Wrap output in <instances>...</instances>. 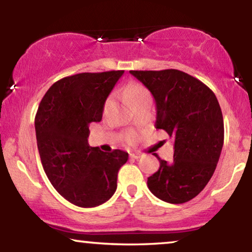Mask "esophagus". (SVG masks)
<instances>
[{
	"mask_svg": "<svg viewBox=\"0 0 252 252\" xmlns=\"http://www.w3.org/2000/svg\"><path fill=\"white\" fill-rule=\"evenodd\" d=\"M141 156H142V155H141L140 153H131V154H130V158H135V160H137V158H140Z\"/></svg>",
	"mask_w": 252,
	"mask_h": 252,
	"instance_id": "1",
	"label": "esophagus"
}]
</instances>
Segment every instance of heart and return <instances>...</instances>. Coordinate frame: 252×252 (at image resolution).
<instances>
[{"label": "heart", "instance_id": "b5f03b06", "mask_svg": "<svg viewBox=\"0 0 252 252\" xmlns=\"http://www.w3.org/2000/svg\"><path fill=\"white\" fill-rule=\"evenodd\" d=\"M120 94L122 96L124 99L128 100L132 104V105H136V104L143 102V100L146 99H150V94L149 91L144 88L143 85H141V84H131V85H128V86H124L120 90ZM112 102V98L109 97L108 99H106V103L105 105L108 106L110 103ZM126 141L130 144H132L136 141V135L134 132L129 131L126 134Z\"/></svg>", "mask_w": 252, "mask_h": 252}]
</instances>
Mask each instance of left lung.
<instances>
[{"label": "left lung", "instance_id": "1", "mask_svg": "<svg viewBox=\"0 0 252 252\" xmlns=\"http://www.w3.org/2000/svg\"><path fill=\"white\" fill-rule=\"evenodd\" d=\"M152 92L156 103L155 128L174 140L170 163L149 176L148 189L170 204L196 196L215 173L222 143L224 121L220 105L209 86L179 70L130 71Z\"/></svg>", "mask_w": 252, "mask_h": 252}]
</instances>
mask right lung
I'll return each instance as SVG.
<instances>
[{
  "mask_svg": "<svg viewBox=\"0 0 252 252\" xmlns=\"http://www.w3.org/2000/svg\"><path fill=\"white\" fill-rule=\"evenodd\" d=\"M124 71L78 73L48 89L35 115L40 158L53 187L79 207L108 201L128 153L89 146V124L100 122L106 97Z\"/></svg>",
  "mask_w": 252,
  "mask_h": 252,
  "instance_id": "1",
  "label": "right lung"
}]
</instances>
